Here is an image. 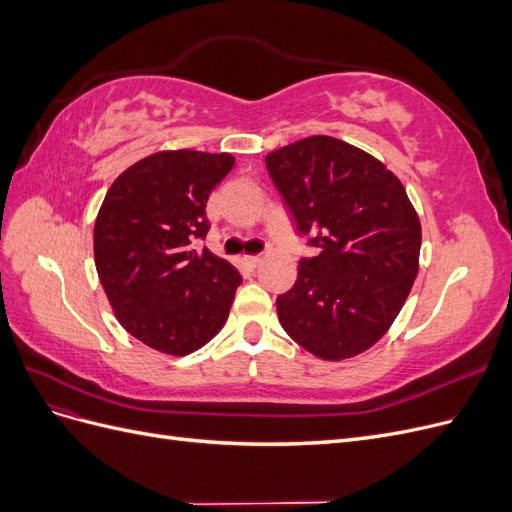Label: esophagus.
Here are the masks:
<instances>
[{
    "label": "esophagus",
    "mask_w": 512,
    "mask_h": 512,
    "mask_svg": "<svg viewBox=\"0 0 512 512\" xmlns=\"http://www.w3.org/2000/svg\"><path fill=\"white\" fill-rule=\"evenodd\" d=\"M243 262H245V265L250 267V269H256V267L260 265V262H262V256H243Z\"/></svg>",
    "instance_id": "obj_1"
}]
</instances>
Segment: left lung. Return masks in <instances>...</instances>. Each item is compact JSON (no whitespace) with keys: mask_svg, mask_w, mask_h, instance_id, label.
<instances>
[{"mask_svg":"<svg viewBox=\"0 0 512 512\" xmlns=\"http://www.w3.org/2000/svg\"><path fill=\"white\" fill-rule=\"evenodd\" d=\"M265 164L294 226L320 247L277 297V316L318 359H352L391 329L408 299L421 254L418 213L393 170L333 136L269 151Z\"/></svg>","mask_w":512,"mask_h":512,"instance_id":"obj_1","label":"left lung"}]
</instances>
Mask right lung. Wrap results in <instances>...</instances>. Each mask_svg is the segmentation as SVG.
Segmentation results:
<instances>
[{"mask_svg":"<svg viewBox=\"0 0 512 512\" xmlns=\"http://www.w3.org/2000/svg\"><path fill=\"white\" fill-rule=\"evenodd\" d=\"M230 153L164 149L108 188L94 226V260L115 318L145 346L185 356L222 331L241 275L194 241L209 230L211 190Z\"/></svg>","mask_w":512,"mask_h":512,"instance_id":"obj_1","label":"right lung"}]
</instances>
